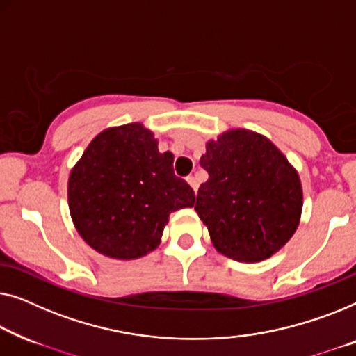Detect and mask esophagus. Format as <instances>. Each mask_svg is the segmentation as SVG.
<instances>
[{"mask_svg": "<svg viewBox=\"0 0 356 356\" xmlns=\"http://www.w3.org/2000/svg\"><path fill=\"white\" fill-rule=\"evenodd\" d=\"M187 182L190 184V187H192L195 192H197V190H198V179L195 177V176H188L187 177Z\"/></svg>", "mask_w": 356, "mask_h": 356, "instance_id": "esophagus-1", "label": "esophagus"}]
</instances>
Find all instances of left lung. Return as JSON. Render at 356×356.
<instances>
[{"label": "left lung", "mask_w": 356, "mask_h": 356, "mask_svg": "<svg viewBox=\"0 0 356 356\" xmlns=\"http://www.w3.org/2000/svg\"><path fill=\"white\" fill-rule=\"evenodd\" d=\"M200 166L208 180L200 185L195 209L218 252L253 263L289 242L302 214V185L268 138L230 130L207 145Z\"/></svg>", "instance_id": "8db88e82"}]
</instances>
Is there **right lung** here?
<instances>
[{"mask_svg":"<svg viewBox=\"0 0 356 356\" xmlns=\"http://www.w3.org/2000/svg\"><path fill=\"white\" fill-rule=\"evenodd\" d=\"M172 163V153H159L142 124L95 137L69 177V208L85 242L118 259L156 248L169 214L195 203L193 188L174 174Z\"/></svg>","mask_w":356,"mask_h":356,"instance_id":"add662e5","label":"right lung"}]
</instances>
